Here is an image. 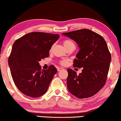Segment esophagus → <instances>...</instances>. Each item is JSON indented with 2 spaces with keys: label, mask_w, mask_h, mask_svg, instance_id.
<instances>
[{
  "label": "esophagus",
  "mask_w": 121,
  "mask_h": 121,
  "mask_svg": "<svg viewBox=\"0 0 121 121\" xmlns=\"http://www.w3.org/2000/svg\"><path fill=\"white\" fill-rule=\"evenodd\" d=\"M64 69L63 68H57V70H58V71H61V70H63Z\"/></svg>",
  "instance_id": "esophagus-1"
}]
</instances>
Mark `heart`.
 <instances>
[{"instance_id": "obj_1", "label": "heart", "mask_w": 121, "mask_h": 121, "mask_svg": "<svg viewBox=\"0 0 121 121\" xmlns=\"http://www.w3.org/2000/svg\"><path fill=\"white\" fill-rule=\"evenodd\" d=\"M72 43H73L72 41H70V40H65L63 42V44L65 48H66L68 46H69V45L72 44ZM52 47L51 48V50H52ZM59 63H60V65H66L68 63V60H66V59H63V60H61L59 61Z\"/></svg>"}]
</instances>
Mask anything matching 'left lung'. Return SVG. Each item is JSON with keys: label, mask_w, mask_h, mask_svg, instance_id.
<instances>
[{"label": "left lung", "mask_w": 121, "mask_h": 121, "mask_svg": "<svg viewBox=\"0 0 121 121\" xmlns=\"http://www.w3.org/2000/svg\"><path fill=\"white\" fill-rule=\"evenodd\" d=\"M62 35L78 44L80 50L73 66L83 68L79 75L71 69H67L68 90L80 99L92 97L104 87L109 70L111 56L105 40L100 35L87 29Z\"/></svg>", "instance_id": "1"}]
</instances>
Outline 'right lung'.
Listing matches in <instances>:
<instances>
[{
    "label": "right lung",
    "instance_id": "obj_1",
    "mask_svg": "<svg viewBox=\"0 0 121 121\" xmlns=\"http://www.w3.org/2000/svg\"><path fill=\"white\" fill-rule=\"evenodd\" d=\"M59 38L58 34L31 32L15 41L8 63L14 83L22 93L37 98L47 92L57 70L53 65L41 69L39 62L49 56V51Z\"/></svg>",
    "mask_w": 121,
    "mask_h": 121
}]
</instances>
